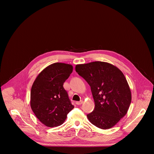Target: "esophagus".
<instances>
[{"instance_id":"34e87169","label":"esophagus","mask_w":154,"mask_h":154,"mask_svg":"<svg viewBox=\"0 0 154 154\" xmlns=\"http://www.w3.org/2000/svg\"><path fill=\"white\" fill-rule=\"evenodd\" d=\"M82 103H83V101H82V100H81V101H79V102H75V103H76L77 105H81Z\"/></svg>"}]
</instances>
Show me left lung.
Here are the masks:
<instances>
[{"label":"left lung","instance_id":"1","mask_svg":"<svg viewBox=\"0 0 154 154\" xmlns=\"http://www.w3.org/2000/svg\"><path fill=\"white\" fill-rule=\"evenodd\" d=\"M75 71L91 87L95 108L87 118L102 129L115 126L127 113L131 95L127 81L115 66L94 61L77 64Z\"/></svg>","mask_w":154,"mask_h":154}]
</instances>
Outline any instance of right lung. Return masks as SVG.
Returning <instances> with one entry per match:
<instances>
[{"label": "right lung", "mask_w": 154, "mask_h": 154, "mask_svg": "<svg viewBox=\"0 0 154 154\" xmlns=\"http://www.w3.org/2000/svg\"><path fill=\"white\" fill-rule=\"evenodd\" d=\"M72 70V66L69 64H52L38 74L32 85L31 108L36 118L47 127L61 125L74 108L63 88Z\"/></svg>", "instance_id": "obj_1"}]
</instances>
